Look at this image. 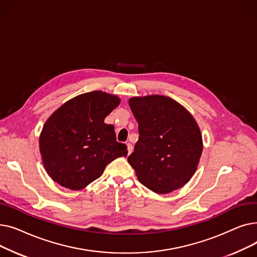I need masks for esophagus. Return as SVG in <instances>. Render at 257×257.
<instances>
[{
    "instance_id": "esophagus-1",
    "label": "esophagus",
    "mask_w": 257,
    "mask_h": 257,
    "mask_svg": "<svg viewBox=\"0 0 257 257\" xmlns=\"http://www.w3.org/2000/svg\"><path fill=\"white\" fill-rule=\"evenodd\" d=\"M132 149H133V148H132V145L131 144H127V150H128V155H130L131 153H132Z\"/></svg>"
}]
</instances>
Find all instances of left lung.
Segmentation results:
<instances>
[{
    "label": "left lung",
    "instance_id": "left-lung-1",
    "mask_svg": "<svg viewBox=\"0 0 257 257\" xmlns=\"http://www.w3.org/2000/svg\"><path fill=\"white\" fill-rule=\"evenodd\" d=\"M128 103L140 133L129 165L152 192L178 190L194 176L203 150L196 119L177 101L161 94L133 97Z\"/></svg>",
    "mask_w": 257,
    "mask_h": 257
}]
</instances>
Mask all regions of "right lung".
<instances>
[{
  "label": "right lung",
  "instance_id": "obj_1",
  "mask_svg": "<svg viewBox=\"0 0 257 257\" xmlns=\"http://www.w3.org/2000/svg\"><path fill=\"white\" fill-rule=\"evenodd\" d=\"M114 94L94 90L66 101L47 119L39 152L47 174L63 187L79 191L98 179L112 160L127 156L105 117L118 106Z\"/></svg>",
  "mask_w": 257,
  "mask_h": 257
}]
</instances>
